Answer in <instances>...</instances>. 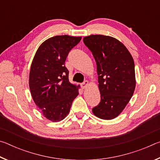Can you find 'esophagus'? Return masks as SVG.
Wrapping results in <instances>:
<instances>
[{"mask_svg":"<svg viewBox=\"0 0 160 160\" xmlns=\"http://www.w3.org/2000/svg\"><path fill=\"white\" fill-rule=\"evenodd\" d=\"M89 85V82L88 80H85V81H84V82L83 83H82V88L83 89H85L87 87H88V85Z\"/></svg>","mask_w":160,"mask_h":160,"instance_id":"obj_1","label":"esophagus"}]
</instances>
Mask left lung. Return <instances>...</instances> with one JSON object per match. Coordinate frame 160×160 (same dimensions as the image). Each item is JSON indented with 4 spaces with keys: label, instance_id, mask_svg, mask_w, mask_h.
I'll return each mask as SVG.
<instances>
[{
    "label": "left lung",
    "instance_id": "1",
    "mask_svg": "<svg viewBox=\"0 0 160 160\" xmlns=\"http://www.w3.org/2000/svg\"><path fill=\"white\" fill-rule=\"evenodd\" d=\"M97 63L98 88L101 102L92 109L94 116L112 120L125 109L134 93V61L122 42L106 35H90L83 38Z\"/></svg>",
    "mask_w": 160,
    "mask_h": 160
}]
</instances>
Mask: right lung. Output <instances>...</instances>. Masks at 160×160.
Listing matches in <instances>:
<instances>
[{"label": "right lung", "mask_w": 160, "mask_h": 160, "mask_svg": "<svg viewBox=\"0 0 160 160\" xmlns=\"http://www.w3.org/2000/svg\"><path fill=\"white\" fill-rule=\"evenodd\" d=\"M82 37L59 35L44 41L32 60L29 75L31 95L46 118L58 122L66 117L80 85L69 82L65 61Z\"/></svg>", "instance_id": "add662e5"}]
</instances>
